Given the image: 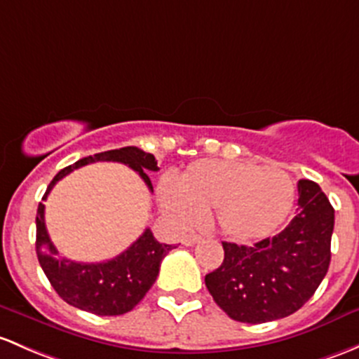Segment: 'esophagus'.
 <instances>
[{
	"instance_id": "esophagus-1",
	"label": "esophagus",
	"mask_w": 359,
	"mask_h": 359,
	"mask_svg": "<svg viewBox=\"0 0 359 359\" xmlns=\"http://www.w3.org/2000/svg\"><path fill=\"white\" fill-rule=\"evenodd\" d=\"M199 241L198 236H194V233H189V236H184L182 237V244L184 246H194L196 243Z\"/></svg>"
}]
</instances>
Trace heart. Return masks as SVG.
<instances>
[{
  "instance_id": "obj_1",
  "label": "heart",
  "mask_w": 359,
  "mask_h": 359,
  "mask_svg": "<svg viewBox=\"0 0 359 359\" xmlns=\"http://www.w3.org/2000/svg\"><path fill=\"white\" fill-rule=\"evenodd\" d=\"M294 196V182L278 168L251 161L201 160L187 168L179 186H163L161 206L184 227L215 210L222 236L251 244L278 232L289 218Z\"/></svg>"
}]
</instances>
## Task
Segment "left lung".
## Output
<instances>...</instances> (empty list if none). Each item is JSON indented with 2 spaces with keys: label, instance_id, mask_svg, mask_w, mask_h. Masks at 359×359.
<instances>
[{
  "label": "left lung",
  "instance_id": "8db88e82",
  "mask_svg": "<svg viewBox=\"0 0 359 359\" xmlns=\"http://www.w3.org/2000/svg\"><path fill=\"white\" fill-rule=\"evenodd\" d=\"M296 217L255 246L222 243L224 263L205 277L215 303L236 322L265 323L303 306L330 265L334 208L311 180L297 182Z\"/></svg>",
  "mask_w": 359,
  "mask_h": 359
}]
</instances>
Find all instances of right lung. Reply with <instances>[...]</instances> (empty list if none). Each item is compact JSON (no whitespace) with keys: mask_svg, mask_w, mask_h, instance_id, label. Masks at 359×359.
<instances>
[{"mask_svg":"<svg viewBox=\"0 0 359 359\" xmlns=\"http://www.w3.org/2000/svg\"><path fill=\"white\" fill-rule=\"evenodd\" d=\"M96 161H118L129 165L139 173L149 191L153 184L148 172H158V161L151 153H144L135 146L104 151L94 156L82 158L60 170L48 186L43 201L48 198L55 184L74 170ZM173 246L154 239L149 229L129 249L113 259L101 263H81L62 258L53 246L44 224V205L39 203L36 215V252L39 265L60 297L72 306L84 309L100 316H115L134 309L146 296L160 273L161 259Z\"/></svg>","mask_w":359,"mask_h":359,"instance_id":"right-lung-1","label":"right lung"}]
</instances>
